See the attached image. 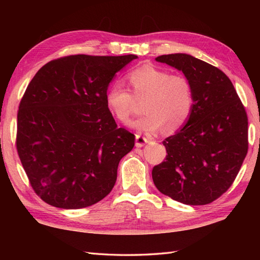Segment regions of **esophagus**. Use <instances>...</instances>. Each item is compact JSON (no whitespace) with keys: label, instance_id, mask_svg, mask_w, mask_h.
Returning a JSON list of instances; mask_svg holds the SVG:
<instances>
[{"label":"esophagus","instance_id":"esophagus-1","mask_svg":"<svg viewBox=\"0 0 260 260\" xmlns=\"http://www.w3.org/2000/svg\"><path fill=\"white\" fill-rule=\"evenodd\" d=\"M135 145L137 146V147H142V146H144L146 143H147V140L145 139L144 136H142L141 134H136V137H135Z\"/></svg>","mask_w":260,"mask_h":260}]
</instances>
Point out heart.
I'll list each match as a JSON object with an SVG mask.
<instances>
[{
    "label": "heart",
    "instance_id": "1",
    "mask_svg": "<svg viewBox=\"0 0 260 260\" xmlns=\"http://www.w3.org/2000/svg\"><path fill=\"white\" fill-rule=\"evenodd\" d=\"M127 81L132 93L119 85L113 86L106 93V105L116 118L126 123L143 104L145 114L135 119L132 126L137 131L154 134L161 131L174 132L189 119L194 105V92L190 80L182 75L152 64H143L131 70Z\"/></svg>",
    "mask_w": 260,
    "mask_h": 260
}]
</instances>
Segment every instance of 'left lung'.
<instances>
[{
	"instance_id": "8db88e82",
	"label": "left lung",
	"mask_w": 260,
	"mask_h": 260,
	"mask_svg": "<svg viewBox=\"0 0 260 260\" xmlns=\"http://www.w3.org/2000/svg\"><path fill=\"white\" fill-rule=\"evenodd\" d=\"M156 61L184 74L194 92L185 125L163 141L168 155L153 168L157 190L190 206L217 200L234 183L248 152V118L233 82L214 66L186 53Z\"/></svg>"
}]
</instances>
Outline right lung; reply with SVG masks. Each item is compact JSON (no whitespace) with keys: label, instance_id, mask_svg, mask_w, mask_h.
Wrapping results in <instances>:
<instances>
[{"label":"right lung","instance_id":"add662e5","mask_svg":"<svg viewBox=\"0 0 260 260\" xmlns=\"http://www.w3.org/2000/svg\"><path fill=\"white\" fill-rule=\"evenodd\" d=\"M135 54H75L46 63L18 112L16 150L32 189L61 209L103 200L117 179L134 134L118 128L106 105L109 82Z\"/></svg>","mask_w":260,"mask_h":260}]
</instances>
